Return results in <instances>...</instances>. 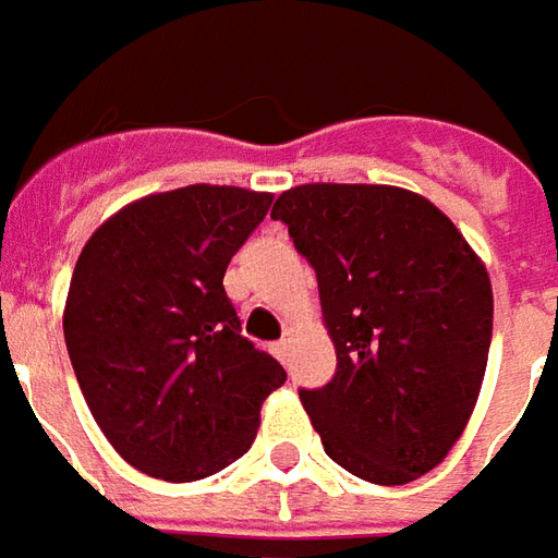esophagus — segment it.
I'll return each mask as SVG.
<instances>
[{
	"label": "esophagus",
	"instance_id": "1",
	"mask_svg": "<svg viewBox=\"0 0 558 558\" xmlns=\"http://www.w3.org/2000/svg\"><path fill=\"white\" fill-rule=\"evenodd\" d=\"M288 349H291V345H288V339H279V342H276V345H272V354H276V361H282V363H286Z\"/></svg>",
	"mask_w": 558,
	"mask_h": 558
}]
</instances>
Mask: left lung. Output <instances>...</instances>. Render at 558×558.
I'll return each mask as SVG.
<instances>
[{
  "label": "left lung",
  "mask_w": 558,
  "mask_h": 558,
  "mask_svg": "<svg viewBox=\"0 0 558 558\" xmlns=\"http://www.w3.org/2000/svg\"><path fill=\"white\" fill-rule=\"evenodd\" d=\"M318 276L336 375L300 387L327 457L409 484L472 417L493 339L487 267L448 216L393 185L310 183L272 204Z\"/></svg>",
  "instance_id": "obj_1"
}]
</instances>
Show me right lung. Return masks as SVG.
Segmentation results:
<instances>
[{
  "instance_id": "add662e5",
  "label": "right lung",
  "mask_w": 558,
  "mask_h": 558,
  "mask_svg": "<svg viewBox=\"0 0 558 558\" xmlns=\"http://www.w3.org/2000/svg\"><path fill=\"white\" fill-rule=\"evenodd\" d=\"M272 195L185 185L120 209L83 246L65 345L122 460L171 484L240 460L286 369L240 333L222 279Z\"/></svg>"
}]
</instances>
